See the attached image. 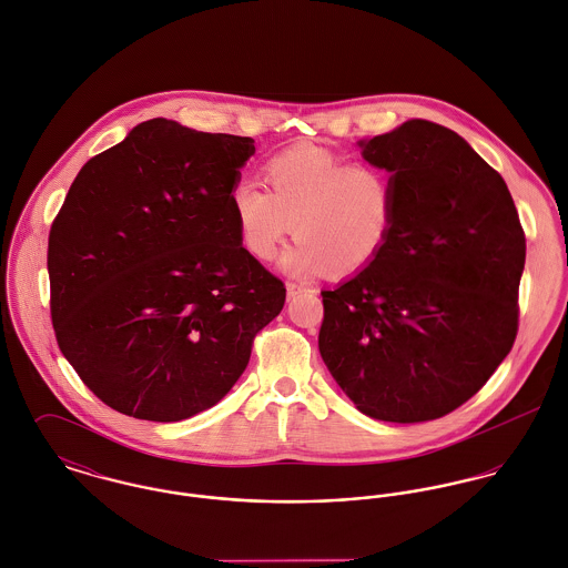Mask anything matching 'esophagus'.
Segmentation results:
<instances>
[{
    "label": "esophagus",
    "instance_id": "34e87169",
    "mask_svg": "<svg viewBox=\"0 0 568 568\" xmlns=\"http://www.w3.org/2000/svg\"><path fill=\"white\" fill-rule=\"evenodd\" d=\"M303 292V285H296V283H287V296L290 298H294L296 294H301Z\"/></svg>",
    "mask_w": 568,
    "mask_h": 568
}]
</instances>
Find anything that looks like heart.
<instances>
[{"mask_svg": "<svg viewBox=\"0 0 568 568\" xmlns=\"http://www.w3.org/2000/svg\"><path fill=\"white\" fill-rule=\"evenodd\" d=\"M270 191L240 181L231 209L246 251L272 261L283 256L292 274H315L328 265L351 274L377 258L394 224V183L385 170L320 145H292L267 159Z\"/></svg>", "mask_w": 568, "mask_h": 568, "instance_id": "heart-1", "label": "heart"}]
</instances>
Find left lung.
Segmentation results:
<instances>
[{
  "instance_id": "8db88e82",
  "label": "left lung",
  "mask_w": 568,
  "mask_h": 568,
  "mask_svg": "<svg viewBox=\"0 0 568 568\" xmlns=\"http://www.w3.org/2000/svg\"><path fill=\"white\" fill-rule=\"evenodd\" d=\"M359 145L389 172L394 224L373 263L322 292L320 355L362 414L436 420L511 351L525 233L501 174L457 132L409 120Z\"/></svg>"
}]
</instances>
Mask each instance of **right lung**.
Instances as JSON below:
<instances>
[{"instance_id":"right-lung-1","label":"right lung","mask_w":568,"mask_h":568,"mask_svg":"<svg viewBox=\"0 0 568 568\" xmlns=\"http://www.w3.org/2000/svg\"><path fill=\"white\" fill-rule=\"evenodd\" d=\"M253 143L156 118L71 183L48 244L52 324L115 412L179 423L213 407L281 314L285 285L242 246L231 209Z\"/></svg>"}]
</instances>
